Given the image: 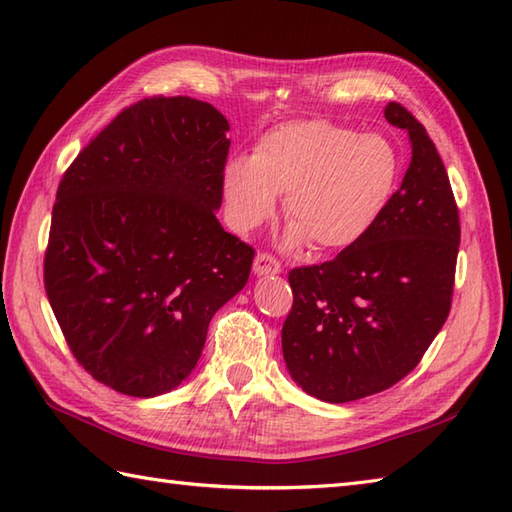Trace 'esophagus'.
Here are the masks:
<instances>
[{
    "instance_id": "obj_1",
    "label": "esophagus",
    "mask_w": 512,
    "mask_h": 512,
    "mask_svg": "<svg viewBox=\"0 0 512 512\" xmlns=\"http://www.w3.org/2000/svg\"><path fill=\"white\" fill-rule=\"evenodd\" d=\"M253 270L257 277H264V275H279L281 273V264L277 262V259L273 255L268 253H259L255 257V264H253Z\"/></svg>"
}]
</instances>
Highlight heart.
Returning <instances> with one entry per match:
<instances>
[{
	"mask_svg": "<svg viewBox=\"0 0 512 512\" xmlns=\"http://www.w3.org/2000/svg\"><path fill=\"white\" fill-rule=\"evenodd\" d=\"M400 176L402 156L387 136L330 121H290L268 129L253 156L226 162L222 193L235 231L268 222L286 195V244L341 253L372 233Z\"/></svg>",
	"mask_w": 512,
	"mask_h": 512,
	"instance_id": "b5f03b06",
	"label": "heart"
}]
</instances>
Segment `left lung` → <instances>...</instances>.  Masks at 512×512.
Segmentation results:
<instances>
[{
	"instance_id": "left-lung-1",
	"label": "left lung",
	"mask_w": 512,
	"mask_h": 512,
	"mask_svg": "<svg viewBox=\"0 0 512 512\" xmlns=\"http://www.w3.org/2000/svg\"><path fill=\"white\" fill-rule=\"evenodd\" d=\"M411 162L365 239L332 262L290 270L292 310L281 350L292 380L323 402L378 394L420 363L449 317L460 217L436 145L400 103Z\"/></svg>"
}]
</instances>
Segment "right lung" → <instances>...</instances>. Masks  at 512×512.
<instances>
[{
  "instance_id": "right-lung-1",
  "label": "right lung",
  "mask_w": 512,
  "mask_h": 512,
  "mask_svg": "<svg viewBox=\"0 0 512 512\" xmlns=\"http://www.w3.org/2000/svg\"><path fill=\"white\" fill-rule=\"evenodd\" d=\"M228 121L211 103L127 107L63 173L43 281L79 365L134 398L176 389L255 250L226 233Z\"/></svg>"
}]
</instances>
